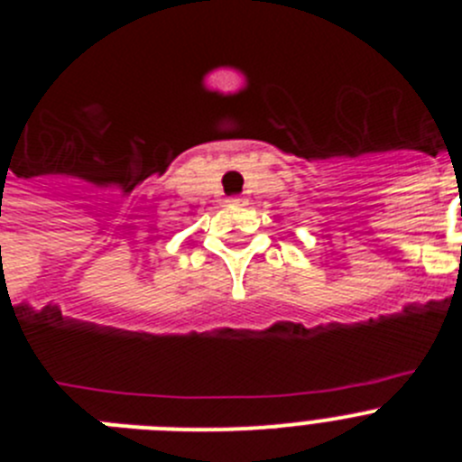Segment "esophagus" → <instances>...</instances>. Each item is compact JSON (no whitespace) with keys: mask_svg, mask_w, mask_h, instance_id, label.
I'll list each match as a JSON object with an SVG mask.
<instances>
[{"mask_svg":"<svg viewBox=\"0 0 462 462\" xmlns=\"http://www.w3.org/2000/svg\"><path fill=\"white\" fill-rule=\"evenodd\" d=\"M228 206H245V199H240V196H231V199H228Z\"/></svg>","mask_w":462,"mask_h":462,"instance_id":"esophagus-1","label":"esophagus"}]
</instances>
